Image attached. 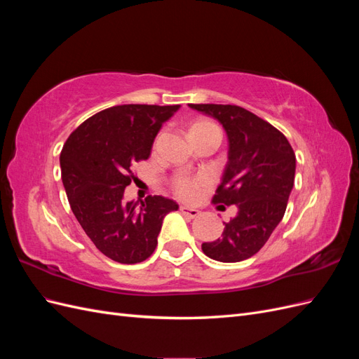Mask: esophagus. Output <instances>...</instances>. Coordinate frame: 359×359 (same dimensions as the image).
Instances as JSON below:
<instances>
[{
	"mask_svg": "<svg viewBox=\"0 0 359 359\" xmlns=\"http://www.w3.org/2000/svg\"><path fill=\"white\" fill-rule=\"evenodd\" d=\"M180 211H181L184 215H189L190 219H194V217L199 215V210H196V208H189V206H186V205H181Z\"/></svg>",
	"mask_w": 359,
	"mask_h": 359,
	"instance_id": "esophagus-1",
	"label": "esophagus"
}]
</instances>
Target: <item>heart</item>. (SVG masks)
<instances>
[{
	"label": "heart",
	"instance_id": "1",
	"mask_svg": "<svg viewBox=\"0 0 359 359\" xmlns=\"http://www.w3.org/2000/svg\"><path fill=\"white\" fill-rule=\"evenodd\" d=\"M215 124H212L211 121L205 118H199V119H194V121L190 124L189 127V136L194 135V133H199L203 132V130L214 127ZM206 184L205 178H187V177H181L175 181L173 184V190L178 194V196L184 198V199H190L194 196V193H196L199 189H202Z\"/></svg>",
	"mask_w": 359,
	"mask_h": 359
}]
</instances>
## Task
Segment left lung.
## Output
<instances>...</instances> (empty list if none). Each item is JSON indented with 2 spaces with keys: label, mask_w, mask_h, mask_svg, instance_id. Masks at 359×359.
<instances>
[{
  "label": "left lung",
  "mask_w": 359,
  "mask_h": 359,
  "mask_svg": "<svg viewBox=\"0 0 359 359\" xmlns=\"http://www.w3.org/2000/svg\"><path fill=\"white\" fill-rule=\"evenodd\" d=\"M189 106L224 128L229 151L212 202L238 208L233 219L223 223L222 238L203 243L202 252L219 262H241L265 245L283 219L295 181V153L283 133L244 107Z\"/></svg>",
  "instance_id": "1"
}]
</instances>
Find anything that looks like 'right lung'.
Returning <instances> with one entry per match:
<instances>
[{"instance_id":"right-lung-1","label":"right lung","mask_w":359,"mask_h":359,"mask_svg":"<svg viewBox=\"0 0 359 359\" xmlns=\"http://www.w3.org/2000/svg\"><path fill=\"white\" fill-rule=\"evenodd\" d=\"M180 104H121L83 121L64 144L61 180L72 211L94 245L132 265L154 253L165 215L178 205L163 196L124 202L133 165L147 160L163 123Z\"/></svg>"}]
</instances>
